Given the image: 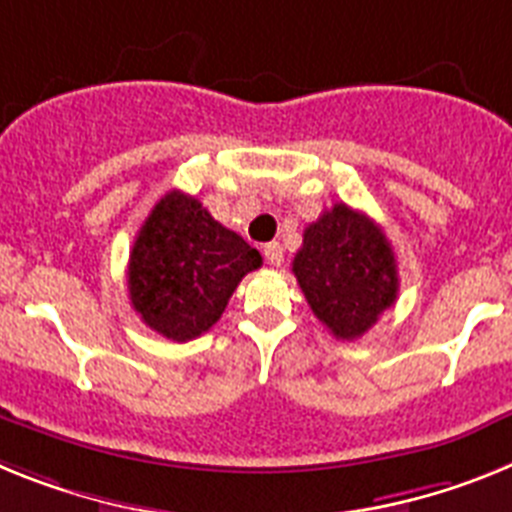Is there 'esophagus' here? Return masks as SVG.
<instances>
[{
  "mask_svg": "<svg viewBox=\"0 0 512 512\" xmlns=\"http://www.w3.org/2000/svg\"><path fill=\"white\" fill-rule=\"evenodd\" d=\"M262 255H265V260H268V265H273V268H278L283 262V247L281 242H270L265 244V250H262Z\"/></svg>",
  "mask_w": 512,
  "mask_h": 512,
  "instance_id": "1",
  "label": "esophagus"
}]
</instances>
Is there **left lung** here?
Masks as SVG:
<instances>
[{"mask_svg": "<svg viewBox=\"0 0 512 512\" xmlns=\"http://www.w3.org/2000/svg\"><path fill=\"white\" fill-rule=\"evenodd\" d=\"M314 317L337 337L358 340L399 293L397 260L366 213L335 203L304 229L291 265Z\"/></svg>", "mask_w": 512, "mask_h": 512, "instance_id": "1", "label": "left lung"}]
</instances>
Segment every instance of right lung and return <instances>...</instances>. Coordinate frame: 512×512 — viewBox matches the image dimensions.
<instances>
[{"instance_id": "1", "label": "right lung", "mask_w": 512, "mask_h": 512, "mask_svg": "<svg viewBox=\"0 0 512 512\" xmlns=\"http://www.w3.org/2000/svg\"><path fill=\"white\" fill-rule=\"evenodd\" d=\"M260 265V252L237 231L221 226L198 198L172 190L136 234L128 296L146 327L185 342L219 322L239 281Z\"/></svg>"}]
</instances>
